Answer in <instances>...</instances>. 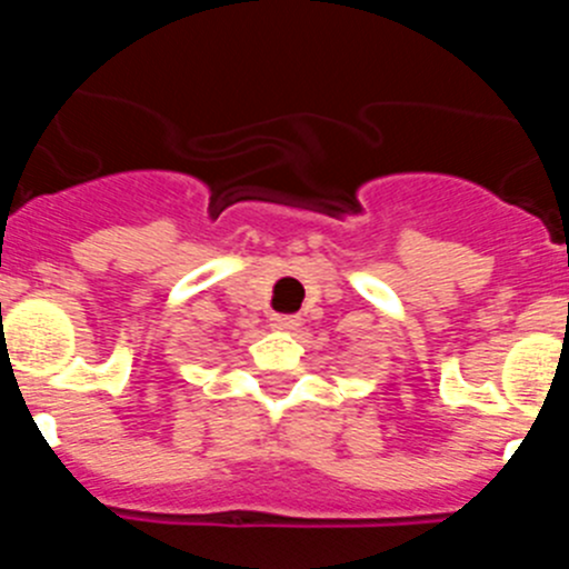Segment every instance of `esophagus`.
I'll list each match as a JSON object with an SVG mask.
<instances>
[{"mask_svg": "<svg viewBox=\"0 0 569 569\" xmlns=\"http://www.w3.org/2000/svg\"><path fill=\"white\" fill-rule=\"evenodd\" d=\"M270 325H273L276 330H296L301 325V319L299 316H273Z\"/></svg>", "mask_w": 569, "mask_h": 569, "instance_id": "obj_1", "label": "esophagus"}]
</instances>
